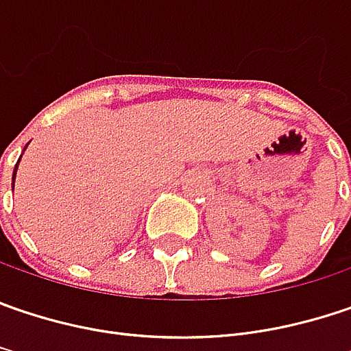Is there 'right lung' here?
I'll use <instances>...</instances> for the list:
<instances>
[{
    "label": "right lung",
    "instance_id": "right-lung-1",
    "mask_svg": "<svg viewBox=\"0 0 351 351\" xmlns=\"http://www.w3.org/2000/svg\"><path fill=\"white\" fill-rule=\"evenodd\" d=\"M25 149H27V147H25ZM17 165H19V160H17ZM17 165H15V169H13V178H11L13 182H15V175H17Z\"/></svg>",
    "mask_w": 351,
    "mask_h": 351
}]
</instances>
